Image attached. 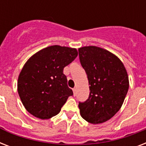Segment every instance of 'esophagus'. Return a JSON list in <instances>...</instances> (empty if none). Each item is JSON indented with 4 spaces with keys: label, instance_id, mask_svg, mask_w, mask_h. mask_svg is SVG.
<instances>
[{
    "label": "esophagus",
    "instance_id": "1",
    "mask_svg": "<svg viewBox=\"0 0 146 146\" xmlns=\"http://www.w3.org/2000/svg\"><path fill=\"white\" fill-rule=\"evenodd\" d=\"M73 95L76 96V88L73 89Z\"/></svg>",
    "mask_w": 146,
    "mask_h": 146
}]
</instances>
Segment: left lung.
<instances>
[{
	"label": "left lung",
	"mask_w": 146,
	"mask_h": 146,
	"mask_svg": "<svg viewBox=\"0 0 146 146\" xmlns=\"http://www.w3.org/2000/svg\"><path fill=\"white\" fill-rule=\"evenodd\" d=\"M81 65L89 80V98L80 102V115L92 124L106 122L124 102L129 77L122 61L113 53L96 46L79 48Z\"/></svg>",
	"instance_id": "obj_1"
}]
</instances>
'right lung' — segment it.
Returning <instances> with one entry per match:
<instances>
[{
	"label": "right lung",
	"mask_w": 146,
	"mask_h": 146,
	"mask_svg": "<svg viewBox=\"0 0 146 146\" xmlns=\"http://www.w3.org/2000/svg\"><path fill=\"white\" fill-rule=\"evenodd\" d=\"M77 55L76 48L52 45L38 50L26 62L18 77L17 90L29 113L42 120L59 113L73 94L64 68Z\"/></svg>",
	"instance_id": "1"
}]
</instances>
